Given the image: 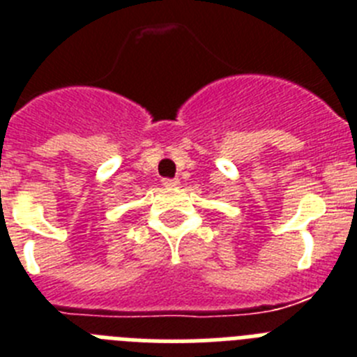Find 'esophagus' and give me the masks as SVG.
Returning a JSON list of instances; mask_svg holds the SVG:
<instances>
[{"label": "esophagus", "mask_w": 357, "mask_h": 357, "mask_svg": "<svg viewBox=\"0 0 357 357\" xmlns=\"http://www.w3.org/2000/svg\"><path fill=\"white\" fill-rule=\"evenodd\" d=\"M161 185H163L165 188H176V187H179V179L178 178H176V179H163V181H161Z\"/></svg>", "instance_id": "esophagus-1"}]
</instances>
